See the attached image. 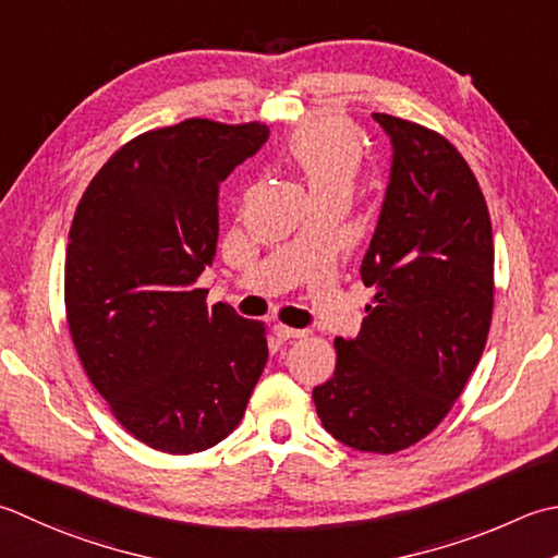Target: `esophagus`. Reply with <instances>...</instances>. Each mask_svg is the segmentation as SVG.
Listing matches in <instances>:
<instances>
[{"instance_id":"obj_1","label":"esophagus","mask_w":558,"mask_h":558,"mask_svg":"<svg viewBox=\"0 0 558 558\" xmlns=\"http://www.w3.org/2000/svg\"><path fill=\"white\" fill-rule=\"evenodd\" d=\"M272 333H276L280 341H290V338H304V336H307V331H304V329H290V326H286V324L272 326Z\"/></svg>"}]
</instances>
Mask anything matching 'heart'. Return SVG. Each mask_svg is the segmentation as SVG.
<instances>
[{
    "mask_svg": "<svg viewBox=\"0 0 558 558\" xmlns=\"http://www.w3.org/2000/svg\"><path fill=\"white\" fill-rule=\"evenodd\" d=\"M290 169L307 185L314 203L351 198L365 161L363 140L338 118H324L300 128L286 147Z\"/></svg>",
    "mask_w": 558,
    "mask_h": 558,
    "instance_id": "b5f03b06",
    "label": "heart"
}]
</instances>
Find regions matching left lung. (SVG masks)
<instances>
[{
    "label": "left lung",
    "mask_w": 558,
    "mask_h": 558,
    "mask_svg": "<svg viewBox=\"0 0 558 558\" xmlns=\"http://www.w3.org/2000/svg\"><path fill=\"white\" fill-rule=\"evenodd\" d=\"M391 171L360 278L375 304L336 338L333 377L314 387L322 425L353 450L391 454L423 440L484 353L494 314V232L469 163L442 135L373 113Z\"/></svg>",
    "instance_id": "8db88e82"
}]
</instances>
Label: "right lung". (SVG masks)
Segmentation results:
<instances>
[{
    "label": "right lung",
    "mask_w": 558,
    "mask_h": 558,
    "mask_svg": "<svg viewBox=\"0 0 558 558\" xmlns=\"http://www.w3.org/2000/svg\"><path fill=\"white\" fill-rule=\"evenodd\" d=\"M268 140L260 123L189 118L130 140L76 205L64 307L86 377L155 450H207L242 421L266 329L195 288L213 266L220 183Z\"/></svg>",
    "instance_id": "add662e5"
}]
</instances>
